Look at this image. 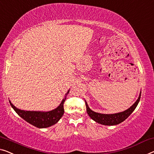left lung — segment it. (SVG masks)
Masks as SVG:
<instances>
[{
  "instance_id": "1",
  "label": "left lung",
  "mask_w": 154,
  "mask_h": 154,
  "mask_svg": "<svg viewBox=\"0 0 154 154\" xmlns=\"http://www.w3.org/2000/svg\"><path fill=\"white\" fill-rule=\"evenodd\" d=\"M141 96V92L140 93L139 97L137 100L136 101V102L132 105L130 108L128 109L125 110V111L119 112V113H112V114H104V113H100L95 112L89 108L88 104H87L86 101L85 100V103H86V111L87 113L92 120H94L96 122L101 124L102 125H106V126H113L117 125L119 124L122 122L125 121L128 116L131 114L135 109H136V106L138 104L140 100Z\"/></svg>"
}]
</instances>
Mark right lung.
<instances>
[{
  "mask_svg": "<svg viewBox=\"0 0 154 154\" xmlns=\"http://www.w3.org/2000/svg\"><path fill=\"white\" fill-rule=\"evenodd\" d=\"M69 91L70 90H68L66 93L65 97L61 101V104L56 109L49 111H25V110L18 109L14 106L10 100L9 101H10L11 106L13 108L16 113L24 120L37 128H48L57 124L63 116L64 113L63 103L66 100V97L69 93Z\"/></svg>",
  "mask_w": 154,
  "mask_h": 154,
  "instance_id": "right-lung-1",
  "label": "right lung"
}]
</instances>
